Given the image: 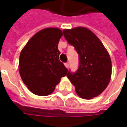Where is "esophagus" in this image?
I'll list each match as a JSON object with an SVG mask.
<instances>
[{
    "instance_id": "esophagus-1",
    "label": "esophagus",
    "mask_w": 127,
    "mask_h": 127,
    "mask_svg": "<svg viewBox=\"0 0 127 127\" xmlns=\"http://www.w3.org/2000/svg\"><path fill=\"white\" fill-rule=\"evenodd\" d=\"M64 66H66V68H68L69 67V64L68 63H64Z\"/></svg>"
}]
</instances>
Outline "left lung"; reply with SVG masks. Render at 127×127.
<instances>
[{"label":"left lung","instance_id":"8db88e82","mask_svg":"<svg viewBox=\"0 0 127 127\" xmlns=\"http://www.w3.org/2000/svg\"><path fill=\"white\" fill-rule=\"evenodd\" d=\"M64 36L75 47L79 56L77 71H68L66 77L83 99L97 97L106 88L111 79L112 62L102 42L91 30L84 27L65 29Z\"/></svg>","mask_w":127,"mask_h":127}]
</instances>
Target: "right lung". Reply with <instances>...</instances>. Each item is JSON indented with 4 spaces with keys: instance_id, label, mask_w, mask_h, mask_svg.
<instances>
[{
    "instance_id": "obj_1",
    "label": "right lung",
    "mask_w": 127,
    "mask_h": 127,
    "mask_svg": "<svg viewBox=\"0 0 127 127\" xmlns=\"http://www.w3.org/2000/svg\"><path fill=\"white\" fill-rule=\"evenodd\" d=\"M63 32L56 28L40 30L28 42L20 53L19 71L28 90L40 96L53 92L68 70L59 61L58 44Z\"/></svg>"
}]
</instances>
